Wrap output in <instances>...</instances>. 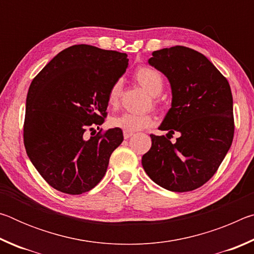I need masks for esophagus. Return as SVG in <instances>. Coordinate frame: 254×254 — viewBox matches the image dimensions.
<instances>
[{
  "instance_id": "1",
  "label": "esophagus",
  "mask_w": 254,
  "mask_h": 254,
  "mask_svg": "<svg viewBox=\"0 0 254 254\" xmlns=\"http://www.w3.org/2000/svg\"><path fill=\"white\" fill-rule=\"evenodd\" d=\"M133 135V132H131V131H127V130H124L123 131V136H124V139H128V137H131Z\"/></svg>"
}]
</instances>
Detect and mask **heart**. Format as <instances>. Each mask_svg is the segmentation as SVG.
Returning <instances> with one entry per match:
<instances>
[{"instance_id": "1", "label": "heart", "mask_w": 254, "mask_h": 254, "mask_svg": "<svg viewBox=\"0 0 254 254\" xmlns=\"http://www.w3.org/2000/svg\"><path fill=\"white\" fill-rule=\"evenodd\" d=\"M134 78L141 87L144 88L150 95L157 96L161 93L163 88V78L160 72L153 69L151 67L142 66L139 67L134 72ZM122 83L121 80H117L111 86L109 94H107V102L112 107H117L120 104L121 98ZM154 104L158 102L154 100ZM112 126L127 131H139L142 128L152 126L153 117L151 114H136V113H123L119 117L112 119Z\"/></svg>"}]
</instances>
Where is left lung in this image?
<instances>
[{
	"label": "left lung",
	"instance_id": "obj_1",
	"mask_svg": "<svg viewBox=\"0 0 254 254\" xmlns=\"http://www.w3.org/2000/svg\"><path fill=\"white\" fill-rule=\"evenodd\" d=\"M149 64L167 76L173 103L142 166L159 186L190 191L213 177L234 136L233 97L227 79L203 54L184 46L157 50ZM181 136L171 144L169 136Z\"/></svg>",
	"mask_w": 254,
	"mask_h": 254
}]
</instances>
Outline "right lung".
<instances>
[{
	"label": "right lung",
	"mask_w": 254,
	"mask_h": 254,
	"mask_svg": "<svg viewBox=\"0 0 254 254\" xmlns=\"http://www.w3.org/2000/svg\"><path fill=\"white\" fill-rule=\"evenodd\" d=\"M127 62V54L75 45L60 51L31 81L23 142L32 165L53 188L80 195L104 177L123 132L114 127L95 133L94 127L104 123L107 94Z\"/></svg>",
	"instance_id": "obj_1"
}]
</instances>
